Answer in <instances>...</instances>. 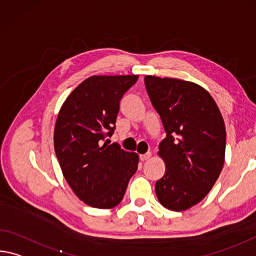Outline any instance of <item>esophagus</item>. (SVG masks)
Wrapping results in <instances>:
<instances>
[{
  "label": "esophagus",
  "instance_id": "1",
  "mask_svg": "<svg viewBox=\"0 0 256 256\" xmlns=\"http://www.w3.org/2000/svg\"><path fill=\"white\" fill-rule=\"evenodd\" d=\"M150 157H152V152H147V154H144V155H141L140 160L142 162H146V160H150Z\"/></svg>",
  "mask_w": 256,
  "mask_h": 256
}]
</instances>
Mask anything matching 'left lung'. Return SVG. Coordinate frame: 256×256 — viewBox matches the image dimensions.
Here are the masks:
<instances>
[{
  "label": "left lung",
  "mask_w": 256,
  "mask_h": 256,
  "mask_svg": "<svg viewBox=\"0 0 256 256\" xmlns=\"http://www.w3.org/2000/svg\"><path fill=\"white\" fill-rule=\"evenodd\" d=\"M144 83L168 134L158 147L166 170L155 184L156 196L164 208L181 212L204 200L220 176L224 122L200 85L154 75H146Z\"/></svg>",
  "instance_id": "obj_1"
}]
</instances>
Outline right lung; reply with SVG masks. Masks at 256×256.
<instances>
[{
  "instance_id": "1",
  "label": "right lung",
  "mask_w": 256,
  "mask_h": 256,
  "mask_svg": "<svg viewBox=\"0 0 256 256\" xmlns=\"http://www.w3.org/2000/svg\"><path fill=\"white\" fill-rule=\"evenodd\" d=\"M138 75H93L64 100L56 116L54 142L64 179L91 208L108 210L123 200L139 155L108 144L120 101Z\"/></svg>"
}]
</instances>
